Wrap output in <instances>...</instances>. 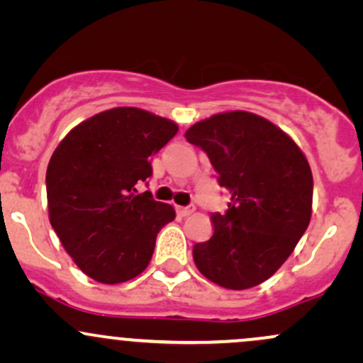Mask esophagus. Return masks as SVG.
Returning a JSON list of instances; mask_svg holds the SVG:
<instances>
[{
  "instance_id": "34e87169",
  "label": "esophagus",
  "mask_w": 363,
  "mask_h": 363,
  "mask_svg": "<svg viewBox=\"0 0 363 363\" xmlns=\"http://www.w3.org/2000/svg\"><path fill=\"white\" fill-rule=\"evenodd\" d=\"M194 205H191V206H177V213L181 215V216H189L191 213H194Z\"/></svg>"
}]
</instances>
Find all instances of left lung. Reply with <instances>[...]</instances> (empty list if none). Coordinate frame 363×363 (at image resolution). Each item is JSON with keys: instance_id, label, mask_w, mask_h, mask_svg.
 I'll return each instance as SVG.
<instances>
[{"instance_id": "8db88e82", "label": "left lung", "mask_w": 363, "mask_h": 363, "mask_svg": "<svg viewBox=\"0 0 363 363\" xmlns=\"http://www.w3.org/2000/svg\"><path fill=\"white\" fill-rule=\"evenodd\" d=\"M184 136L206 152L220 186L230 193L227 211L211 215V239L193 247L196 268L228 290L259 285L309 227V162L285 131L252 112H220Z\"/></svg>"}]
</instances>
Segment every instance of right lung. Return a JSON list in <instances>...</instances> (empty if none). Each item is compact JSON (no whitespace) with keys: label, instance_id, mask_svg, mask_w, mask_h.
<instances>
[{"label":"right lung","instance_id":"1","mask_svg":"<svg viewBox=\"0 0 363 363\" xmlns=\"http://www.w3.org/2000/svg\"><path fill=\"white\" fill-rule=\"evenodd\" d=\"M179 126L138 107H114L74 126L45 172L49 222L86 277L106 285L147 269L160 228L176 218L136 184L152 176L150 157Z\"/></svg>","mask_w":363,"mask_h":363}]
</instances>
